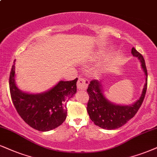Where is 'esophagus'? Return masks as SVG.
Listing matches in <instances>:
<instances>
[{
  "label": "esophagus",
  "mask_w": 157,
  "mask_h": 157,
  "mask_svg": "<svg viewBox=\"0 0 157 157\" xmlns=\"http://www.w3.org/2000/svg\"><path fill=\"white\" fill-rule=\"evenodd\" d=\"M89 81L84 78H79L77 82V88L80 90H85L87 88Z\"/></svg>",
  "instance_id": "esophagus-1"
}]
</instances>
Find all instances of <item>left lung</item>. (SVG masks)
Segmentation results:
<instances>
[{
    "label": "left lung",
    "mask_w": 157,
    "mask_h": 157,
    "mask_svg": "<svg viewBox=\"0 0 157 157\" xmlns=\"http://www.w3.org/2000/svg\"><path fill=\"white\" fill-rule=\"evenodd\" d=\"M132 55L140 59L141 65L146 75V84L140 98L130 105H115L106 99L102 93V84L98 80H92L87 88L89 101L87 112L94 124L101 128L115 129L125 124L129 119L134 117L144 101L147 90L148 73L144 58L134 47Z\"/></svg>",
    "instance_id": "1"
}]
</instances>
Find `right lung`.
<instances>
[{"label":"right lung","instance_id":"1","mask_svg":"<svg viewBox=\"0 0 157 157\" xmlns=\"http://www.w3.org/2000/svg\"><path fill=\"white\" fill-rule=\"evenodd\" d=\"M15 61L9 76V90L17 113L29 126L38 131L46 132L57 128L66 119V103L76 92L78 78L60 81L41 94L25 93L15 84Z\"/></svg>","mask_w":157,"mask_h":157}]
</instances>
